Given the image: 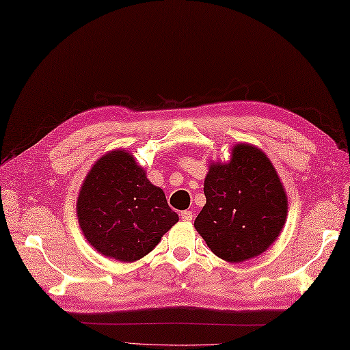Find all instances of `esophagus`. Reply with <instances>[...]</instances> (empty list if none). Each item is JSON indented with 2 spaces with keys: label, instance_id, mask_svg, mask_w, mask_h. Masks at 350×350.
Listing matches in <instances>:
<instances>
[{
  "label": "esophagus",
  "instance_id": "1",
  "mask_svg": "<svg viewBox=\"0 0 350 350\" xmlns=\"http://www.w3.org/2000/svg\"><path fill=\"white\" fill-rule=\"evenodd\" d=\"M180 218L183 221H192V218H194V213H192L191 211H183V212H180Z\"/></svg>",
  "mask_w": 350,
  "mask_h": 350
}]
</instances>
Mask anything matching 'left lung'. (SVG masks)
<instances>
[{
  "label": "left lung",
  "mask_w": 350,
  "mask_h": 350,
  "mask_svg": "<svg viewBox=\"0 0 350 350\" xmlns=\"http://www.w3.org/2000/svg\"><path fill=\"white\" fill-rule=\"evenodd\" d=\"M204 196L194 227L213 254L230 263L262 254L284 227V188L271 161L254 146H236L228 163H212Z\"/></svg>",
  "instance_id": "1"
}]
</instances>
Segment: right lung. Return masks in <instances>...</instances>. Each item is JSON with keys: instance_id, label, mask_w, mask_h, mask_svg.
Listing matches in <instances>:
<instances>
[{"instance_id": "right-lung-1", "label": "right lung", "mask_w": 350, "mask_h": 350, "mask_svg": "<svg viewBox=\"0 0 350 350\" xmlns=\"http://www.w3.org/2000/svg\"><path fill=\"white\" fill-rule=\"evenodd\" d=\"M77 212L85 239L103 256L135 262L179 221L165 194L147 180L131 153L114 150L94 163Z\"/></svg>"}]
</instances>
